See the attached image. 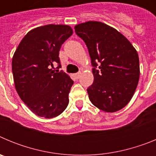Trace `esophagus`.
Masks as SVG:
<instances>
[{
	"label": "esophagus",
	"instance_id": "34e87169",
	"mask_svg": "<svg viewBox=\"0 0 156 156\" xmlns=\"http://www.w3.org/2000/svg\"><path fill=\"white\" fill-rule=\"evenodd\" d=\"M81 75V72H79V73H77L74 74V77H75L76 79H79L80 76Z\"/></svg>",
	"mask_w": 156,
	"mask_h": 156
}]
</instances>
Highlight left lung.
<instances>
[{
	"label": "left lung",
	"instance_id": "obj_1",
	"mask_svg": "<svg viewBox=\"0 0 156 156\" xmlns=\"http://www.w3.org/2000/svg\"><path fill=\"white\" fill-rule=\"evenodd\" d=\"M74 28L86 44L94 66V83L87 88L89 99L104 112L122 109L131 100L138 84L137 51L122 34L105 23L88 21Z\"/></svg>",
	"mask_w": 156,
	"mask_h": 156
}]
</instances>
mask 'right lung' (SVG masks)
<instances>
[{
    "mask_svg": "<svg viewBox=\"0 0 156 156\" xmlns=\"http://www.w3.org/2000/svg\"><path fill=\"white\" fill-rule=\"evenodd\" d=\"M67 25L49 24L29 31L12 58L16 91L34 114L47 119L61 113L69 104L73 81L63 72L55 73L62 44L73 34Z\"/></svg>",
    "mask_w": 156,
    "mask_h": 156,
    "instance_id": "obj_1",
    "label": "right lung"
}]
</instances>
